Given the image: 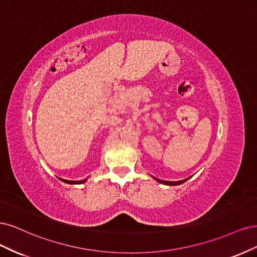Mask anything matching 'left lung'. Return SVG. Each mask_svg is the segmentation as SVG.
Returning a JSON list of instances; mask_svg holds the SVG:
<instances>
[{"label": "left lung", "instance_id": "1", "mask_svg": "<svg viewBox=\"0 0 257 257\" xmlns=\"http://www.w3.org/2000/svg\"><path fill=\"white\" fill-rule=\"evenodd\" d=\"M189 178H191V177H189ZM189 178H186L184 180H178V181H167V180H161V179H158V178L154 177V179L158 181V183L163 184V185H168V186H177V185H180V184L185 183V181H187Z\"/></svg>", "mask_w": 257, "mask_h": 257}]
</instances>
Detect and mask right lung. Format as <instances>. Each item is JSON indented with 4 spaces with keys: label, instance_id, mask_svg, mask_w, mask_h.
Segmentation results:
<instances>
[{
    "label": "right lung",
    "instance_id": "right-lung-1",
    "mask_svg": "<svg viewBox=\"0 0 257 257\" xmlns=\"http://www.w3.org/2000/svg\"><path fill=\"white\" fill-rule=\"evenodd\" d=\"M60 179H61L62 181H64V183H66V184H69V185H78V184H83V183H85L87 178H85V179H83V180H78V181H74V180H66V179H62V178H60Z\"/></svg>",
    "mask_w": 257,
    "mask_h": 257
}]
</instances>
